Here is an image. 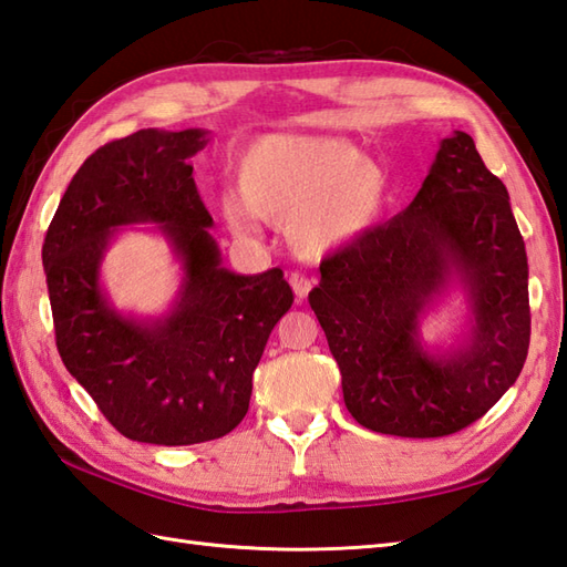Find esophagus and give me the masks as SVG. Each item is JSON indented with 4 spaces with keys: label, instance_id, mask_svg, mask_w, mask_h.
<instances>
[{
    "label": "esophagus",
    "instance_id": "obj_1",
    "mask_svg": "<svg viewBox=\"0 0 567 567\" xmlns=\"http://www.w3.org/2000/svg\"><path fill=\"white\" fill-rule=\"evenodd\" d=\"M315 282H317L315 277H307L305 272H292L290 275V285H292V292L297 297V302H305L309 290L315 287Z\"/></svg>",
    "mask_w": 567,
    "mask_h": 567
}]
</instances>
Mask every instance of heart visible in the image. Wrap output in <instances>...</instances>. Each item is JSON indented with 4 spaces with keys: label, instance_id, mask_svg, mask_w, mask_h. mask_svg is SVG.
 <instances>
[{
    "label": "heart",
    "instance_id": "obj_1",
    "mask_svg": "<svg viewBox=\"0 0 567 567\" xmlns=\"http://www.w3.org/2000/svg\"><path fill=\"white\" fill-rule=\"evenodd\" d=\"M236 192L238 199L224 202V219L236 236H256V216L285 221L299 256L321 258L378 221L388 173L341 141L262 136L240 153Z\"/></svg>",
    "mask_w": 567,
    "mask_h": 567
}]
</instances>
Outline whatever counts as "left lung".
Returning a JSON list of instances; mask_svg holds the SVG:
<instances>
[{
  "label": "left lung",
  "instance_id": "1",
  "mask_svg": "<svg viewBox=\"0 0 567 567\" xmlns=\"http://www.w3.org/2000/svg\"><path fill=\"white\" fill-rule=\"evenodd\" d=\"M309 305L360 426L439 439L485 416L519 378L532 339L528 262L507 187L463 131L441 141L414 202L321 260ZM468 292L464 343L431 357L417 317L454 277Z\"/></svg>",
  "mask_w": 567,
  "mask_h": 567
}]
</instances>
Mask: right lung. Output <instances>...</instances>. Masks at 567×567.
Here are the masks:
<instances>
[{
  "label": "right lung",
  "instance_id": "right-lung-1",
  "mask_svg": "<svg viewBox=\"0 0 567 567\" xmlns=\"http://www.w3.org/2000/svg\"><path fill=\"white\" fill-rule=\"evenodd\" d=\"M207 134L141 128L104 143L70 179L43 240L58 353L106 421L138 443L192 445L234 431L270 331L295 302L280 268L236 275L221 265L189 165ZM128 223H161L184 260L167 318H124L101 292L103 250Z\"/></svg>",
  "mask_w": 567,
  "mask_h": 567
}]
</instances>
